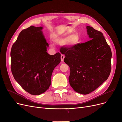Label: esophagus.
Masks as SVG:
<instances>
[{
	"label": "esophagus",
	"mask_w": 122,
	"mask_h": 122,
	"mask_svg": "<svg viewBox=\"0 0 122 122\" xmlns=\"http://www.w3.org/2000/svg\"><path fill=\"white\" fill-rule=\"evenodd\" d=\"M64 58H65V56L64 55L61 54V61H63Z\"/></svg>",
	"instance_id": "esophagus-1"
}]
</instances>
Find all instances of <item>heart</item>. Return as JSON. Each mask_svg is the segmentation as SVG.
Returning <instances> with one entry per match:
<instances>
[{"label":"heart","instance_id":"b5f03b06","mask_svg":"<svg viewBox=\"0 0 122 122\" xmlns=\"http://www.w3.org/2000/svg\"><path fill=\"white\" fill-rule=\"evenodd\" d=\"M55 42L60 45H64L67 43L69 46H73L77 45L80 41L79 35L74 34L72 35H55L54 38Z\"/></svg>","mask_w":122,"mask_h":122}]
</instances>
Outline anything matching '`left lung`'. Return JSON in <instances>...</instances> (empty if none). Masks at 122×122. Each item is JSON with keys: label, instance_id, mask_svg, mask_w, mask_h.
<instances>
[{"label": "left lung", "instance_id": "1", "mask_svg": "<svg viewBox=\"0 0 122 122\" xmlns=\"http://www.w3.org/2000/svg\"><path fill=\"white\" fill-rule=\"evenodd\" d=\"M90 41L63 46L61 53L70 67L69 84L76 92L88 94L107 80L111 71L112 51L103 33L87 26Z\"/></svg>", "mask_w": 122, "mask_h": 122}]
</instances>
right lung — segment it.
<instances>
[{
    "instance_id": "right-lung-1",
    "label": "right lung",
    "mask_w": 122,
    "mask_h": 122,
    "mask_svg": "<svg viewBox=\"0 0 122 122\" xmlns=\"http://www.w3.org/2000/svg\"><path fill=\"white\" fill-rule=\"evenodd\" d=\"M42 27L31 26L20 33L11 49V70L15 80L31 95L45 92L51 84L54 68L61 62V54L46 52Z\"/></svg>"
}]
</instances>
